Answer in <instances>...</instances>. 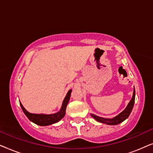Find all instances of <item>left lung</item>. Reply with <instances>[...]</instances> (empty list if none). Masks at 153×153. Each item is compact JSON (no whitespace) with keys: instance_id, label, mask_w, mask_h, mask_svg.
Wrapping results in <instances>:
<instances>
[{"instance_id":"obj_1","label":"left lung","mask_w":153,"mask_h":153,"mask_svg":"<svg viewBox=\"0 0 153 153\" xmlns=\"http://www.w3.org/2000/svg\"><path fill=\"white\" fill-rule=\"evenodd\" d=\"M134 101H135V89L134 90L132 98H131V100H130V102H129L128 105L127 106L126 108H125L123 112H121L120 114L115 117V118L112 119H108V118H102V117L95 116V115L94 114H91V116L93 118H95L96 120L99 121L100 123H106V124H108V125H118L119 123H122L123 121H124L125 119L128 118L129 114H130V113L131 112V110H132L133 108L134 104Z\"/></svg>"}]
</instances>
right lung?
<instances>
[{"mask_svg": "<svg viewBox=\"0 0 153 153\" xmlns=\"http://www.w3.org/2000/svg\"><path fill=\"white\" fill-rule=\"evenodd\" d=\"M71 93H72V90H70V91H68V94H67L65 98L64 99L63 102H62L61 109L60 110L59 112L56 113V114H54L45 115V114H31V113L28 112L26 109H25L22 103H20V105H21V107L22 108L23 111H24V114H26V116L28 117L29 120L38 125H41V126H46V125H49L53 124V123L58 122V121L61 120V119L65 116V115L66 107L68 104L69 100H70Z\"/></svg>", "mask_w": 153, "mask_h": 153, "instance_id": "1", "label": "right lung"}]
</instances>
